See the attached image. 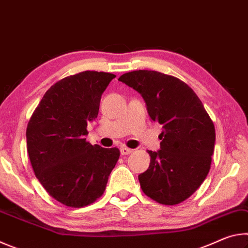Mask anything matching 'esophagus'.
<instances>
[{
  "instance_id": "obj_1",
  "label": "esophagus",
  "mask_w": 248,
  "mask_h": 248,
  "mask_svg": "<svg viewBox=\"0 0 248 248\" xmlns=\"http://www.w3.org/2000/svg\"><path fill=\"white\" fill-rule=\"evenodd\" d=\"M132 151L133 150L128 149V148H125V146H124V148L120 149V153H121V155H129V154L132 153Z\"/></svg>"
}]
</instances>
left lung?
<instances>
[{
    "label": "left lung",
    "instance_id": "8db88e82",
    "mask_svg": "<svg viewBox=\"0 0 248 248\" xmlns=\"http://www.w3.org/2000/svg\"><path fill=\"white\" fill-rule=\"evenodd\" d=\"M144 99L150 118L162 124L161 148L149 151V169L139 175L144 194L162 204H177L207 177L215 151V124L186 83L156 71L139 70L118 78Z\"/></svg>",
    "mask_w": 248,
    "mask_h": 248
}]
</instances>
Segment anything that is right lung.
<instances>
[{
  "label": "right lung",
  "instance_id": "obj_1",
  "mask_svg": "<svg viewBox=\"0 0 248 248\" xmlns=\"http://www.w3.org/2000/svg\"><path fill=\"white\" fill-rule=\"evenodd\" d=\"M115 78L96 71L64 78L46 92L28 123L27 152L36 177L68 207H85L99 198L119 158L117 148L92 145L85 138Z\"/></svg>",
  "mask_w": 248,
  "mask_h": 248
}]
</instances>
